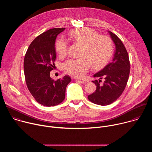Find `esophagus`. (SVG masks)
I'll return each instance as SVG.
<instances>
[{
	"label": "esophagus",
	"instance_id": "34e87169",
	"mask_svg": "<svg viewBox=\"0 0 152 152\" xmlns=\"http://www.w3.org/2000/svg\"><path fill=\"white\" fill-rule=\"evenodd\" d=\"M76 81L79 82H80V83H86V81H85V80H79V79H76Z\"/></svg>",
	"mask_w": 152,
	"mask_h": 152
}]
</instances>
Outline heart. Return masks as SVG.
Returning <instances> with one entry per match:
<instances>
[{
	"label": "heart",
	"mask_w": 152,
	"mask_h": 152,
	"mask_svg": "<svg viewBox=\"0 0 152 152\" xmlns=\"http://www.w3.org/2000/svg\"><path fill=\"white\" fill-rule=\"evenodd\" d=\"M70 36L73 40L83 45L81 56L77 59H71L64 65V70L69 75L82 77L89 69L90 63L94 67H99L110 58L113 51L111 39L106 36L89 28L77 29L72 31ZM55 49L60 56H66L68 45L66 40L59 38L55 45Z\"/></svg>",
	"instance_id": "1"
}]
</instances>
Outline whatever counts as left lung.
Returning a JSON list of instances; mask_svg holds the SVG:
<instances>
[{
    "mask_svg": "<svg viewBox=\"0 0 152 152\" xmlns=\"http://www.w3.org/2000/svg\"><path fill=\"white\" fill-rule=\"evenodd\" d=\"M115 50L110 63L94 75L99 79L92 81L96 85V90L88 96L91 102L102 106L108 105L117 99L123 93L129 76L130 62L127 50L121 39L112 32L108 31ZM104 83L100 84L101 79Z\"/></svg>",
    "mask_w": 152,
    "mask_h": 152,
    "instance_id": "8db88e82",
    "label": "left lung"
}]
</instances>
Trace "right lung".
Segmentation results:
<instances>
[{
    "instance_id": "right-lung-1",
    "label": "right lung",
    "mask_w": 152,
    "mask_h": 152,
    "mask_svg": "<svg viewBox=\"0 0 152 152\" xmlns=\"http://www.w3.org/2000/svg\"><path fill=\"white\" fill-rule=\"evenodd\" d=\"M66 28H53L38 36L29 45L24 59L26 85L32 96L39 104L58 105L65 99L66 89L71 82L69 76L54 80L50 72L55 67L56 37Z\"/></svg>"
}]
</instances>
